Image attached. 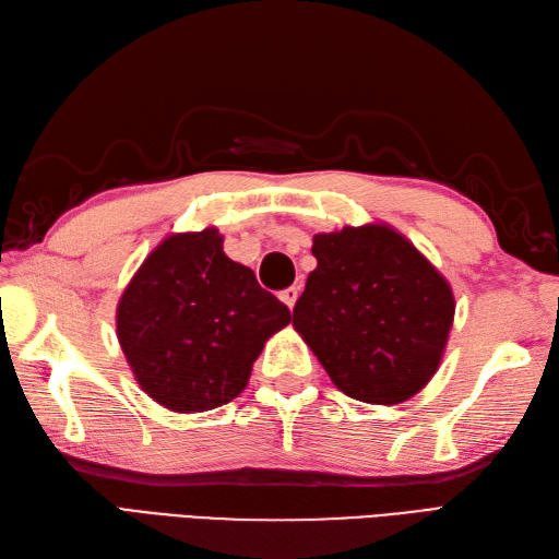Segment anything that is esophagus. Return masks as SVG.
I'll return each instance as SVG.
<instances>
[{
    "instance_id": "34e87169",
    "label": "esophagus",
    "mask_w": 559,
    "mask_h": 559,
    "mask_svg": "<svg viewBox=\"0 0 559 559\" xmlns=\"http://www.w3.org/2000/svg\"><path fill=\"white\" fill-rule=\"evenodd\" d=\"M298 289H301V287H296V284H294V287H287V289H284V292L280 294V298H282V301L287 304L289 308H294L296 298H298Z\"/></svg>"
}]
</instances>
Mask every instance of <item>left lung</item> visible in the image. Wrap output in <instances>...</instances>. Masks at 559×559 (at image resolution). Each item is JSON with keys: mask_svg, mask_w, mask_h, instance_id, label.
<instances>
[{"mask_svg": "<svg viewBox=\"0 0 559 559\" xmlns=\"http://www.w3.org/2000/svg\"><path fill=\"white\" fill-rule=\"evenodd\" d=\"M318 267L294 306V330L346 396L396 405L437 374L455 298L451 284L389 225L312 237Z\"/></svg>", "mask_w": 559, "mask_h": 559, "instance_id": "left-lung-1", "label": "left lung"}]
</instances>
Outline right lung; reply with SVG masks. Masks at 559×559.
Segmentation results:
<instances>
[{
    "mask_svg": "<svg viewBox=\"0 0 559 559\" xmlns=\"http://www.w3.org/2000/svg\"><path fill=\"white\" fill-rule=\"evenodd\" d=\"M289 308L223 251L215 227L163 239L116 308V334L142 391L173 413L237 399Z\"/></svg>",
    "mask_w": 559,
    "mask_h": 559,
    "instance_id": "obj_1",
    "label": "right lung"
}]
</instances>
